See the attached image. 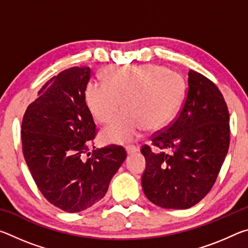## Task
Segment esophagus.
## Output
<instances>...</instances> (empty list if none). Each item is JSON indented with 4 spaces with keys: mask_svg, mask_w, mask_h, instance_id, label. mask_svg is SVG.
Returning <instances> with one entry per match:
<instances>
[{
    "mask_svg": "<svg viewBox=\"0 0 248 248\" xmlns=\"http://www.w3.org/2000/svg\"><path fill=\"white\" fill-rule=\"evenodd\" d=\"M125 151H127L128 154H133V153L138 152V148L134 145H128V146H125Z\"/></svg>",
    "mask_w": 248,
    "mask_h": 248,
    "instance_id": "esophagus-1",
    "label": "esophagus"
}]
</instances>
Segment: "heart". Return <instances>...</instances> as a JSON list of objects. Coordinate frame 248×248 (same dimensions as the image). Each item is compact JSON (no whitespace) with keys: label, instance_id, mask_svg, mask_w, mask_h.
<instances>
[{"label":"heart","instance_id":"heart-1","mask_svg":"<svg viewBox=\"0 0 248 248\" xmlns=\"http://www.w3.org/2000/svg\"><path fill=\"white\" fill-rule=\"evenodd\" d=\"M103 83L90 82L84 98L94 119L106 124L100 133L105 143H125L142 130L157 131L170 123L185 93L182 75L157 64L108 66L100 74Z\"/></svg>","mask_w":248,"mask_h":248}]
</instances>
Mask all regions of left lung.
<instances>
[{
  "mask_svg": "<svg viewBox=\"0 0 248 248\" xmlns=\"http://www.w3.org/2000/svg\"><path fill=\"white\" fill-rule=\"evenodd\" d=\"M230 115L212 81L190 70L186 98L178 115L152 134L158 153L144 144L142 187L151 202L165 209H188L211 190L230 145Z\"/></svg>",
  "mask_w": 248,
  "mask_h": 248,
  "instance_id": "left-lung-1",
  "label": "left lung"
}]
</instances>
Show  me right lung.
Wrapping results in <instances>:
<instances>
[{"label":"right lung","instance_id":"add662e5","mask_svg":"<svg viewBox=\"0 0 248 248\" xmlns=\"http://www.w3.org/2000/svg\"><path fill=\"white\" fill-rule=\"evenodd\" d=\"M91 73L89 66H73L50 78L22 121L23 154L37 187L70 213L98 202L127 157L120 145L90 149L97 133L84 98Z\"/></svg>","mask_w":248,"mask_h":248}]
</instances>
